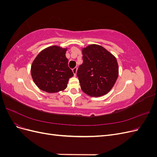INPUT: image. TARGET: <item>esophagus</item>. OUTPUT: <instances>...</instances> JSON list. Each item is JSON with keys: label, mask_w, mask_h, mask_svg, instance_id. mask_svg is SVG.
I'll return each instance as SVG.
<instances>
[{"label": "esophagus", "mask_w": 157, "mask_h": 157, "mask_svg": "<svg viewBox=\"0 0 157 157\" xmlns=\"http://www.w3.org/2000/svg\"><path fill=\"white\" fill-rule=\"evenodd\" d=\"M77 67H75L73 69V73L74 75H76V74H77Z\"/></svg>", "instance_id": "esophagus-1"}]
</instances>
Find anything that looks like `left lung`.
Wrapping results in <instances>:
<instances>
[{"label": "left lung", "instance_id": "left-lung-1", "mask_svg": "<svg viewBox=\"0 0 157 157\" xmlns=\"http://www.w3.org/2000/svg\"><path fill=\"white\" fill-rule=\"evenodd\" d=\"M83 63L77 75L82 91L92 97L107 94L118 76L117 59L101 46L90 44L82 49Z\"/></svg>", "mask_w": 157, "mask_h": 157}]
</instances>
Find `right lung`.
Returning <instances> with one entry per match:
<instances>
[{"mask_svg":"<svg viewBox=\"0 0 157 157\" xmlns=\"http://www.w3.org/2000/svg\"><path fill=\"white\" fill-rule=\"evenodd\" d=\"M67 48L52 46L41 51L31 65L33 81L41 90L56 93L65 90L73 73L65 57Z\"/></svg>","mask_w":157,"mask_h":157,"instance_id":"1","label":"right lung"}]
</instances>
